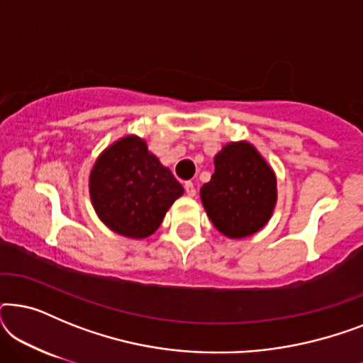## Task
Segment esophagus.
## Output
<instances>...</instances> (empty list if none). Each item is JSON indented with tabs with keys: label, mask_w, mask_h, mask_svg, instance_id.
I'll list each match as a JSON object with an SVG mask.
<instances>
[{
	"label": "esophagus",
	"mask_w": 363,
	"mask_h": 363,
	"mask_svg": "<svg viewBox=\"0 0 363 363\" xmlns=\"http://www.w3.org/2000/svg\"><path fill=\"white\" fill-rule=\"evenodd\" d=\"M185 191H186L188 196H195L196 195V188H195V185H193L191 182H186L185 183Z\"/></svg>",
	"instance_id": "esophagus-1"
}]
</instances>
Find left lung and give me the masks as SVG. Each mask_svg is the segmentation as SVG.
<instances>
[{
	"label": "left lung",
	"instance_id": "obj_1",
	"mask_svg": "<svg viewBox=\"0 0 363 363\" xmlns=\"http://www.w3.org/2000/svg\"><path fill=\"white\" fill-rule=\"evenodd\" d=\"M205 210L228 238L255 235L276 205V177L250 143H230L215 157V173L200 190Z\"/></svg>",
	"mask_w": 363,
	"mask_h": 363
}]
</instances>
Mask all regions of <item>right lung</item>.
<instances>
[{"instance_id":"1","label":"right lung","mask_w":363,"mask_h":363,"mask_svg":"<svg viewBox=\"0 0 363 363\" xmlns=\"http://www.w3.org/2000/svg\"><path fill=\"white\" fill-rule=\"evenodd\" d=\"M89 188L99 218L112 231L135 240L153 235L183 195L172 172L133 135L121 138L97 158Z\"/></svg>"}]
</instances>
